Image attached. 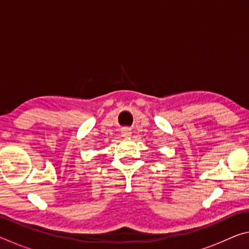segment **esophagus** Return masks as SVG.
Here are the masks:
<instances>
[{
	"instance_id": "34e87169",
	"label": "esophagus",
	"mask_w": 249,
	"mask_h": 249,
	"mask_svg": "<svg viewBox=\"0 0 249 249\" xmlns=\"http://www.w3.org/2000/svg\"><path fill=\"white\" fill-rule=\"evenodd\" d=\"M121 134H122V136H123V137H129L130 135H132V132H130L129 128H123V129H122Z\"/></svg>"
}]
</instances>
